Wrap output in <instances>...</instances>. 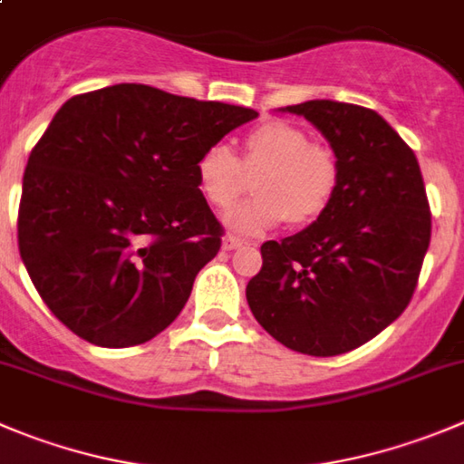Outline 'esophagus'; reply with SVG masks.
Returning <instances> with one entry per match:
<instances>
[{
    "instance_id": "1",
    "label": "esophagus",
    "mask_w": 464,
    "mask_h": 464,
    "mask_svg": "<svg viewBox=\"0 0 464 464\" xmlns=\"http://www.w3.org/2000/svg\"><path fill=\"white\" fill-rule=\"evenodd\" d=\"M242 245H245V242H242L240 237H236V236H224L222 237L224 252H233V249H237V246H242Z\"/></svg>"
}]
</instances>
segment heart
Listing matches in <instances>:
<instances>
[{
  "instance_id": "heart-1",
  "label": "heart",
  "mask_w": 464,
  "mask_h": 464,
  "mask_svg": "<svg viewBox=\"0 0 464 464\" xmlns=\"http://www.w3.org/2000/svg\"><path fill=\"white\" fill-rule=\"evenodd\" d=\"M245 168L256 173V198L227 212L224 224L242 236H261L279 227L309 224L330 206L339 188V162L324 146L288 121H263L245 137V155L236 158L227 144H212L197 158L198 194L212 208H228L242 189Z\"/></svg>"
}]
</instances>
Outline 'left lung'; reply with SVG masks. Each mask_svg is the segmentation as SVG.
<instances>
[{
  "label": "left lung",
  "mask_w": 464,
  "mask_h": 464,
  "mask_svg": "<svg viewBox=\"0 0 464 464\" xmlns=\"http://www.w3.org/2000/svg\"><path fill=\"white\" fill-rule=\"evenodd\" d=\"M279 111L304 116L330 141L339 188L304 231L261 246L246 302L285 348L334 357L378 336L410 304L430 208L417 155L378 111L336 101Z\"/></svg>",
  "instance_id": "left-lung-1"
}]
</instances>
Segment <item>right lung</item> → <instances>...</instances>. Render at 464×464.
I'll use <instances>...</instances> for the list:
<instances>
[{
  "label": "right lung",
  "instance_id": "right-lung-1",
  "mask_svg": "<svg viewBox=\"0 0 464 464\" xmlns=\"http://www.w3.org/2000/svg\"><path fill=\"white\" fill-rule=\"evenodd\" d=\"M256 116L146 84L63 102L24 169L17 245L38 295L68 330L128 348L179 318L222 246L194 164Z\"/></svg>",
  "mask_w": 464,
  "mask_h": 464
}]
</instances>
